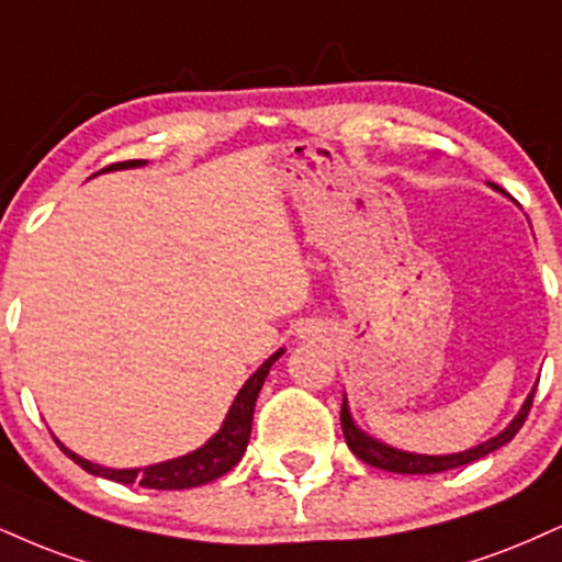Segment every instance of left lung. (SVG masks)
<instances>
[{
    "instance_id": "1",
    "label": "left lung",
    "mask_w": 562,
    "mask_h": 562,
    "mask_svg": "<svg viewBox=\"0 0 562 562\" xmlns=\"http://www.w3.org/2000/svg\"><path fill=\"white\" fill-rule=\"evenodd\" d=\"M492 188H495L497 193L505 195L503 188L495 186V182H492ZM533 390H537V384H533L529 395H526V401H524V405H520L518 414L513 416V422L503 431H499V435L484 439V442H479L469 450L450 452V456H427V452H408V450H401V448H392V445L382 442V439L371 437L369 431H363L361 427H358L356 418L350 416V405H348L346 395H342V411H340L342 435H346V442H348V448L353 450V456L361 458L363 463L374 465V469L392 471V474H439V471H450V469H458V465L474 463V461H479V458L490 456V452H495L497 448H503V445H508L510 439L518 435V429L524 427L526 416H529L531 401H533Z\"/></svg>"
}]
</instances>
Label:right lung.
<instances>
[{
    "label": "right lung",
    "mask_w": 562,
    "mask_h": 562,
    "mask_svg": "<svg viewBox=\"0 0 562 562\" xmlns=\"http://www.w3.org/2000/svg\"><path fill=\"white\" fill-rule=\"evenodd\" d=\"M135 167H146V161L144 159L120 161V165L106 167V170L101 172L135 170ZM282 353H285V348L274 350V353L269 356L251 376H248L246 384L238 390V395H235L233 405H229L220 431L209 437L201 448L186 452V456L180 458L144 465V469H110V465H101V463L88 461V458H80L78 452L65 448L57 437L54 439H57L59 450H63L70 461H76L80 469L88 471V474L112 479V482H120V484H138V486H146V490H191V486L214 482V479L225 476L227 471L240 461L243 452H246L248 439H251L256 397H259L261 384L267 380L269 369H272V363Z\"/></svg>",
    "instance_id": "obj_1"
}]
</instances>
